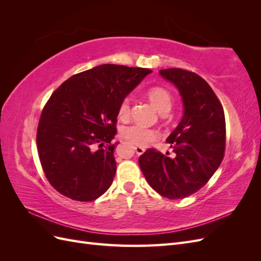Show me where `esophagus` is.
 <instances>
[{"label": "esophagus", "instance_id": "esophagus-1", "mask_svg": "<svg viewBox=\"0 0 261 261\" xmlns=\"http://www.w3.org/2000/svg\"><path fill=\"white\" fill-rule=\"evenodd\" d=\"M135 150H136V153L138 155H141L144 152H145V148L144 147H140V146H135Z\"/></svg>", "mask_w": 261, "mask_h": 261}]
</instances>
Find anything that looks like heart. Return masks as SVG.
<instances>
[{
    "instance_id": "1",
    "label": "heart",
    "mask_w": 261,
    "mask_h": 261,
    "mask_svg": "<svg viewBox=\"0 0 261 261\" xmlns=\"http://www.w3.org/2000/svg\"><path fill=\"white\" fill-rule=\"evenodd\" d=\"M148 97L151 103L160 113L168 112L172 107L173 98L172 94L162 87H152L147 92ZM130 114V103L129 100L126 98L122 100L118 107V116L122 120L127 118ZM121 136L124 139H127L132 144L137 146H145L149 141L158 138V133L154 129L147 128L145 126L138 124H133L129 126H125L121 129Z\"/></svg>"
}]
</instances>
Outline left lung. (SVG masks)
Returning a JSON list of instances; mask_svg holds the SVG:
<instances>
[{
  "instance_id": "8db88e82",
  "label": "left lung",
  "mask_w": 261,
  "mask_h": 261,
  "mask_svg": "<svg viewBox=\"0 0 261 261\" xmlns=\"http://www.w3.org/2000/svg\"><path fill=\"white\" fill-rule=\"evenodd\" d=\"M174 85L183 102V117L167 141L174 158L147 149L139 167L148 184L169 199H181L198 192L215 174L224 156L225 117L209 84L181 68L160 69Z\"/></svg>"
}]
</instances>
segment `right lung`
I'll use <instances>...</instances> for the list:
<instances>
[{
  "mask_svg": "<svg viewBox=\"0 0 261 261\" xmlns=\"http://www.w3.org/2000/svg\"><path fill=\"white\" fill-rule=\"evenodd\" d=\"M150 73L103 64L72 76L52 93L38 125L37 147L44 174L59 193L92 201L111 186L118 143L109 144L118 107Z\"/></svg>",
  "mask_w": 261,
  "mask_h": 261,
  "instance_id": "obj_1",
  "label": "right lung"
}]
</instances>
